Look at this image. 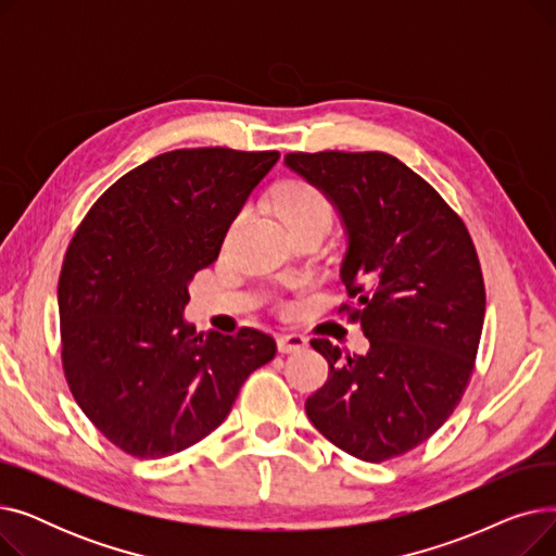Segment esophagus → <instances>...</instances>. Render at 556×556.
<instances>
[{
  "mask_svg": "<svg viewBox=\"0 0 556 556\" xmlns=\"http://www.w3.org/2000/svg\"><path fill=\"white\" fill-rule=\"evenodd\" d=\"M308 344V340L302 333H279L277 336V349L281 354H293L300 352Z\"/></svg>",
  "mask_w": 556,
  "mask_h": 556,
  "instance_id": "obj_1",
  "label": "esophagus"
}]
</instances>
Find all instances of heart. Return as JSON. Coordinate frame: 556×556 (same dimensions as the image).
<instances>
[{
  "label": "heart",
  "mask_w": 556,
  "mask_h": 556,
  "mask_svg": "<svg viewBox=\"0 0 556 556\" xmlns=\"http://www.w3.org/2000/svg\"><path fill=\"white\" fill-rule=\"evenodd\" d=\"M275 207L288 227L308 223L331 225L333 220L331 200L311 182H290L281 187L275 198Z\"/></svg>",
  "instance_id": "heart-1"
}]
</instances>
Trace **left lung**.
I'll return each instance as SVG.
<instances>
[{
	"instance_id": "8db88e82",
	"label": "left lung",
	"mask_w": 556,
	"mask_h": 556,
	"mask_svg": "<svg viewBox=\"0 0 556 556\" xmlns=\"http://www.w3.org/2000/svg\"><path fill=\"white\" fill-rule=\"evenodd\" d=\"M286 166L323 189L346 229L340 268L361 323L363 356L327 338L311 346L329 378L306 415L331 444L386 462L424 444L471 381L484 325V279L464 220L421 175L388 153H288Z\"/></svg>"
}]
</instances>
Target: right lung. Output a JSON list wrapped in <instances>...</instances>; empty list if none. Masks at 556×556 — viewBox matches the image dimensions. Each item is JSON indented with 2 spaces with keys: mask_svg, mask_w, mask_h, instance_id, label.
<instances>
[{
  "mask_svg": "<svg viewBox=\"0 0 556 556\" xmlns=\"http://www.w3.org/2000/svg\"><path fill=\"white\" fill-rule=\"evenodd\" d=\"M277 151L180 149L116 180L87 212L58 279L67 386L116 448L141 459L180 453L216 430L245 378L275 358V338L195 333L189 281Z\"/></svg>",
  "mask_w": 556,
  "mask_h": 556,
  "instance_id": "obj_1",
  "label": "right lung"
}]
</instances>
